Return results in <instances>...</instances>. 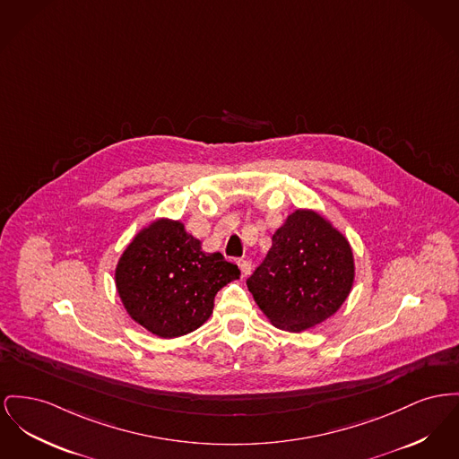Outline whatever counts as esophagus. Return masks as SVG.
Segmentation results:
<instances>
[{
  "instance_id": "esophagus-1",
  "label": "esophagus",
  "mask_w": 459,
  "mask_h": 459,
  "mask_svg": "<svg viewBox=\"0 0 459 459\" xmlns=\"http://www.w3.org/2000/svg\"><path fill=\"white\" fill-rule=\"evenodd\" d=\"M238 265H239V269H241V273H243V277L246 275H249V272H251V262L249 260H238Z\"/></svg>"
}]
</instances>
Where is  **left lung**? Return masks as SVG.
I'll return each mask as SVG.
<instances>
[{
	"mask_svg": "<svg viewBox=\"0 0 459 459\" xmlns=\"http://www.w3.org/2000/svg\"><path fill=\"white\" fill-rule=\"evenodd\" d=\"M246 284L275 327L305 331L331 317L349 297L351 244L323 216L297 210L277 229Z\"/></svg>",
	"mask_w": 459,
	"mask_h": 459,
	"instance_id": "1",
	"label": "left lung"
}]
</instances>
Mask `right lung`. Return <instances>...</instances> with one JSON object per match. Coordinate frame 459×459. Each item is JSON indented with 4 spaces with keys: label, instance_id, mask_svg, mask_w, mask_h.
<instances>
[{
    "label": "right lung",
    "instance_id": "obj_1",
    "mask_svg": "<svg viewBox=\"0 0 459 459\" xmlns=\"http://www.w3.org/2000/svg\"><path fill=\"white\" fill-rule=\"evenodd\" d=\"M239 275L220 253H204L184 223L158 220L125 249L116 286L134 321L160 338H177L206 323L216 293Z\"/></svg>",
    "mask_w": 459,
    "mask_h": 459
}]
</instances>
